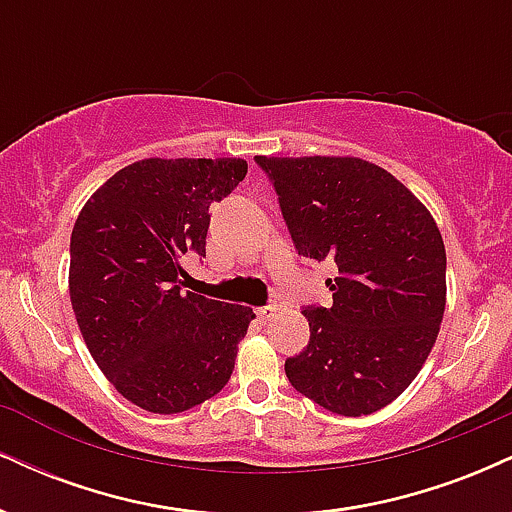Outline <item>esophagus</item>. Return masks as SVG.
Segmentation results:
<instances>
[{"mask_svg": "<svg viewBox=\"0 0 512 512\" xmlns=\"http://www.w3.org/2000/svg\"><path fill=\"white\" fill-rule=\"evenodd\" d=\"M276 313H279V308H276V305H264V308H257V317H260L262 322L274 320Z\"/></svg>", "mask_w": 512, "mask_h": 512, "instance_id": "34e87169", "label": "esophagus"}]
</instances>
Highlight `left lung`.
Instances as JSON below:
<instances>
[{"instance_id": "1", "label": "left lung", "mask_w": 512, "mask_h": 512, "mask_svg": "<svg viewBox=\"0 0 512 512\" xmlns=\"http://www.w3.org/2000/svg\"><path fill=\"white\" fill-rule=\"evenodd\" d=\"M298 255L334 260L332 308H305L310 342L286 378L332 414L387 407L419 375L445 313V245L421 199L356 156H255Z\"/></svg>"}]
</instances>
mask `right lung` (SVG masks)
Returning <instances> with one entry per match:
<instances>
[{
  "label": "right lung",
  "mask_w": 512,
  "mask_h": 512,
  "mask_svg": "<svg viewBox=\"0 0 512 512\" xmlns=\"http://www.w3.org/2000/svg\"><path fill=\"white\" fill-rule=\"evenodd\" d=\"M248 173L243 158H142L79 211L69 298L93 361L151 414L207 402L231 378L252 308L180 291V257H204L209 207Z\"/></svg>",
  "instance_id": "right-lung-1"
}]
</instances>
